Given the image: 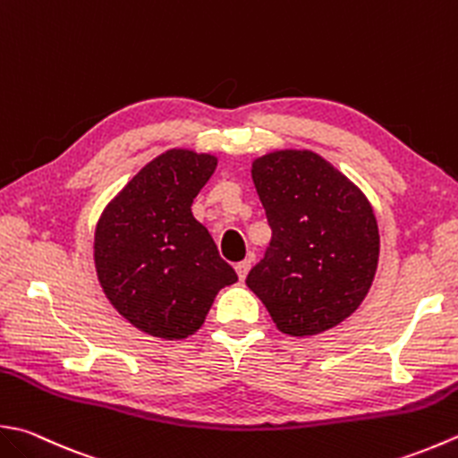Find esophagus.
Here are the masks:
<instances>
[{
    "label": "esophagus",
    "instance_id": "obj_1",
    "mask_svg": "<svg viewBox=\"0 0 458 458\" xmlns=\"http://www.w3.org/2000/svg\"><path fill=\"white\" fill-rule=\"evenodd\" d=\"M250 259H244V262H238L234 267H236V274H238V277H240V282H244L246 280V276H248V272H250Z\"/></svg>",
    "mask_w": 458,
    "mask_h": 458
}]
</instances>
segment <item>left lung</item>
Wrapping results in <instances>:
<instances>
[{
  "instance_id": "1",
  "label": "left lung",
  "mask_w": 458,
  "mask_h": 458,
  "mask_svg": "<svg viewBox=\"0 0 458 458\" xmlns=\"http://www.w3.org/2000/svg\"><path fill=\"white\" fill-rule=\"evenodd\" d=\"M252 178L270 246L246 284L288 335L321 334L352 316L371 288L379 230L353 182L311 150L258 158Z\"/></svg>"
}]
</instances>
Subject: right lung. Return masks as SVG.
I'll return each mask as SVG.
<instances>
[{"mask_svg":"<svg viewBox=\"0 0 458 458\" xmlns=\"http://www.w3.org/2000/svg\"><path fill=\"white\" fill-rule=\"evenodd\" d=\"M216 158L168 150L106 206L95 232V266L116 311L145 334L184 339L199 329L216 293L238 282L192 200Z\"/></svg>","mask_w":458,"mask_h":458,"instance_id":"obj_1","label":"right lung"}]
</instances>
